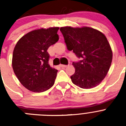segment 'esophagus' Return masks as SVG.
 <instances>
[{
	"mask_svg": "<svg viewBox=\"0 0 126 126\" xmlns=\"http://www.w3.org/2000/svg\"><path fill=\"white\" fill-rule=\"evenodd\" d=\"M60 66L62 67V68H65V67H68V65H61Z\"/></svg>",
	"mask_w": 126,
	"mask_h": 126,
	"instance_id": "1",
	"label": "esophagus"
}]
</instances>
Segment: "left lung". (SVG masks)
I'll return each instance as SVG.
<instances>
[{
    "label": "left lung",
    "instance_id": "obj_1",
    "mask_svg": "<svg viewBox=\"0 0 126 126\" xmlns=\"http://www.w3.org/2000/svg\"><path fill=\"white\" fill-rule=\"evenodd\" d=\"M67 48L81 59L73 62L71 81L83 89L93 88L106 76L112 61V51L106 36L90 27H61Z\"/></svg>",
    "mask_w": 126,
    "mask_h": 126
}]
</instances>
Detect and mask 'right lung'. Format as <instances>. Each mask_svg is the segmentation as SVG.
Segmentation results:
<instances>
[{
  "label": "right lung",
  "mask_w": 126,
  "mask_h": 126,
  "mask_svg": "<svg viewBox=\"0 0 126 126\" xmlns=\"http://www.w3.org/2000/svg\"><path fill=\"white\" fill-rule=\"evenodd\" d=\"M59 28L33 30L17 42L13 51V71L26 88L36 93L47 91L54 84L57 70L48 64L47 50L59 40Z\"/></svg>",
  "instance_id": "obj_1"
}]
</instances>
